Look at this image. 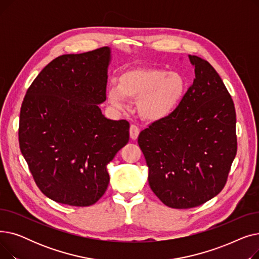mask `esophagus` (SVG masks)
Instances as JSON below:
<instances>
[{
    "label": "esophagus",
    "instance_id": "1",
    "mask_svg": "<svg viewBox=\"0 0 259 259\" xmlns=\"http://www.w3.org/2000/svg\"><path fill=\"white\" fill-rule=\"evenodd\" d=\"M129 133H130V138L132 140H137L139 138V134H140V129L138 126L135 125H131L130 126V130H129Z\"/></svg>",
    "mask_w": 259,
    "mask_h": 259
}]
</instances>
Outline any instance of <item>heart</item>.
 <instances>
[{
    "instance_id": "1",
    "label": "heart",
    "mask_w": 259,
    "mask_h": 259,
    "mask_svg": "<svg viewBox=\"0 0 259 259\" xmlns=\"http://www.w3.org/2000/svg\"><path fill=\"white\" fill-rule=\"evenodd\" d=\"M186 91L187 79L180 72L133 68L117 76L116 86H109L106 97L117 110H125L127 99L138 100L137 109L143 118L159 120L179 108Z\"/></svg>"
}]
</instances>
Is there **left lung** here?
<instances>
[{"mask_svg":"<svg viewBox=\"0 0 259 259\" xmlns=\"http://www.w3.org/2000/svg\"><path fill=\"white\" fill-rule=\"evenodd\" d=\"M195 78L176 110L139 135L148 182L166 206L189 209L219 194L237 151L234 103L209 62L189 56Z\"/></svg>","mask_w":259,"mask_h":259,"instance_id":"obj_1","label":"left lung"}]
</instances>
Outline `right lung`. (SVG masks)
Here are the masks:
<instances>
[{
  "instance_id": "1",
  "label": "right lung",
  "mask_w": 259,
  "mask_h": 259,
  "mask_svg": "<svg viewBox=\"0 0 259 259\" xmlns=\"http://www.w3.org/2000/svg\"><path fill=\"white\" fill-rule=\"evenodd\" d=\"M111 49L64 54L38 73L24 98L21 152L48 198L87 207L109 185L107 165L129 141V122L105 117Z\"/></svg>"
}]
</instances>
